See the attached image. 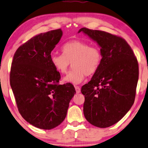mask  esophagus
I'll return each mask as SVG.
<instances>
[{
	"instance_id": "obj_1",
	"label": "esophagus",
	"mask_w": 148,
	"mask_h": 148,
	"mask_svg": "<svg viewBox=\"0 0 148 148\" xmlns=\"http://www.w3.org/2000/svg\"><path fill=\"white\" fill-rule=\"evenodd\" d=\"M75 89L76 92L77 93H79L81 92V89H80V87H79V86H75Z\"/></svg>"
}]
</instances>
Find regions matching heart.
<instances>
[{"instance_id": "b5f03b06", "label": "heart", "mask_w": 148, "mask_h": 148, "mask_svg": "<svg viewBox=\"0 0 148 148\" xmlns=\"http://www.w3.org/2000/svg\"><path fill=\"white\" fill-rule=\"evenodd\" d=\"M62 54H52L51 63L54 69L65 74L73 64V70L63 78V81L79 84L86 75H91L99 68L102 55L97 46H89L87 42L73 40L65 43L61 48Z\"/></svg>"}]
</instances>
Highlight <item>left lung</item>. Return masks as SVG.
Returning <instances> with one entry per match:
<instances>
[{
	"mask_svg": "<svg viewBox=\"0 0 148 148\" xmlns=\"http://www.w3.org/2000/svg\"><path fill=\"white\" fill-rule=\"evenodd\" d=\"M100 47L102 59L91 81L81 87L83 113L90 123L105 128L114 125L131 109L136 97L138 63L125 40L107 32L81 28Z\"/></svg>",
	"mask_w": 148,
	"mask_h": 148,
	"instance_id": "left-lung-1",
	"label": "left lung"
}]
</instances>
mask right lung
<instances>
[{
  "instance_id": "right-lung-1",
  "label": "right lung",
  "mask_w": 148,
  "mask_h": 148,
  "mask_svg": "<svg viewBox=\"0 0 148 148\" xmlns=\"http://www.w3.org/2000/svg\"><path fill=\"white\" fill-rule=\"evenodd\" d=\"M63 35L61 29L38 34L14 53L10 84L19 113L28 123L51 130L65 119L76 91L71 83L59 85L61 75L51 63V53Z\"/></svg>"
}]
</instances>
